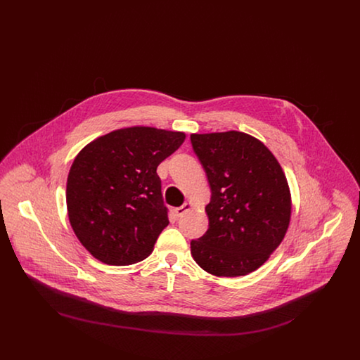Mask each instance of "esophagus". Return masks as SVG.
<instances>
[{"mask_svg":"<svg viewBox=\"0 0 360 360\" xmlns=\"http://www.w3.org/2000/svg\"><path fill=\"white\" fill-rule=\"evenodd\" d=\"M191 206H193L191 202H185L184 205L179 206V207H175V209H174V213H175L176 217H181V216H184L188 210L191 209Z\"/></svg>","mask_w":360,"mask_h":360,"instance_id":"esophagus-1","label":"esophagus"}]
</instances>
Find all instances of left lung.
<instances>
[{
	"label": "left lung",
	"mask_w": 360,
	"mask_h": 360,
	"mask_svg": "<svg viewBox=\"0 0 360 360\" xmlns=\"http://www.w3.org/2000/svg\"><path fill=\"white\" fill-rule=\"evenodd\" d=\"M210 186L209 228L191 240V257L209 274L241 276L281 244L291 217L290 188L271 151L238 131L191 134Z\"/></svg>",
	"instance_id": "left-lung-1"
}]
</instances>
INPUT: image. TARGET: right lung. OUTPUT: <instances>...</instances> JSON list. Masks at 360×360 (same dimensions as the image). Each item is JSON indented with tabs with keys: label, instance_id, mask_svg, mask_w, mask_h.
Here are the masks:
<instances>
[{
	"label": "right lung",
	"instance_id": "obj_1",
	"mask_svg": "<svg viewBox=\"0 0 360 360\" xmlns=\"http://www.w3.org/2000/svg\"><path fill=\"white\" fill-rule=\"evenodd\" d=\"M184 132L129 127L97 137L75 156L66 188L70 224L100 262L134 264L148 257L169 225L156 169Z\"/></svg>",
	"mask_w": 360,
	"mask_h": 360
}]
</instances>
